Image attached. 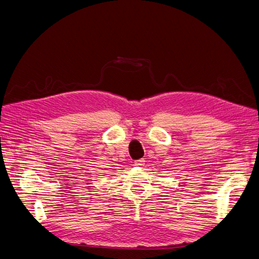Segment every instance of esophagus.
<instances>
[{"label": "esophagus", "instance_id": "34e87169", "mask_svg": "<svg viewBox=\"0 0 259 259\" xmlns=\"http://www.w3.org/2000/svg\"><path fill=\"white\" fill-rule=\"evenodd\" d=\"M134 164H136L137 166H144L145 165V160L144 159L137 160V161H134Z\"/></svg>", "mask_w": 259, "mask_h": 259}]
</instances>
